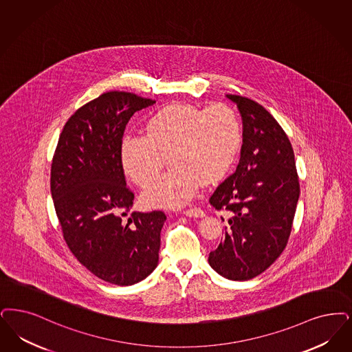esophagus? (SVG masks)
I'll list each match as a JSON object with an SVG mask.
<instances>
[{"mask_svg":"<svg viewBox=\"0 0 352 352\" xmlns=\"http://www.w3.org/2000/svg\"><path fill=\"white\" fill-rule=\"evenodd\" d=\"M184 216H188V217H203L204 216V212L197 207H192V208H188V210H184L183 211Z\"/></svg>","mask_w":352,"mask_h":352,"instance_id":"34e87169","label":"esophagus"}]
</instances>
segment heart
Instances as JSON below:
<instances>
[{
    "instance_id": "b5f03b06",
    "label": "heart",
    "mask_w": 352,
    "mask_h": 352,
    "mask_svg": "<svg viewBox=\"0 0 352 352\" xmlns=\"http://www.w3.org/2000/svg\"><path fill=\"white\" fill-rule=\"evenodd\" d=\"M241 144V119L230 106L174 103L146 120L145 135H126L119 152L126 175L140 186L158 174L169 155L173 166L145 187L142 199L153 207L178 208L192 200L201 182L226 177Z\"/></svg>"
}]
</instances>
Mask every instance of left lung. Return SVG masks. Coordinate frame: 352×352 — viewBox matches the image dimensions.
<instances>
[{"mask_svg": "<svg viewBox=\"0 0 352 352\" xmlns=\"http://www.w3.org/2000/svg\"><path fill=\"white\" fill-rule=\"evenodd\" d=\"M242 118L236 171L210 197L230 216L208 263L230 280H249L283 253L291 234L300 184L291 141L275 118L253 99L226 94Z\"/></svg>", "mask_w": 352, "mask_h": 352, "instance_id": "left-lung-1", "label": "left lung"}]
</instances>
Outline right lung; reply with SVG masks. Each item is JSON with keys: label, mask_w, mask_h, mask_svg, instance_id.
<instances>
[{"label": "right lung", "mask_w": 352, "mask_h": 352, "mask_svg": "<svg viewBox=\"0 0 352 352\" xmlns=\"http://www.w3.org/2000/svg\"><path fill=\"white\" fill-rule=\"evenodd\" d=\"M153 99L109 91L72 115L51 166V194L63 236L78 262L102 280L132 285L158 265L162 211L132 212L120 141L128 120Z\"/></svg>", "instance_id": "right-lung-1"}]
</instances>
